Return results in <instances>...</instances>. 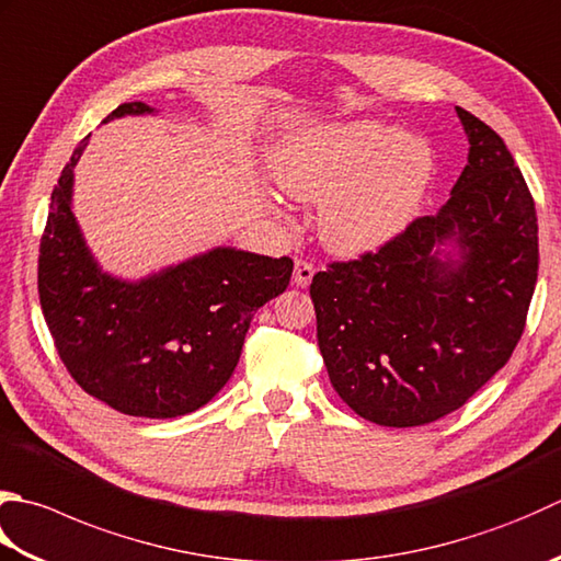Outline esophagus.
Segmentation results:
<instances>
[{
    "label": "esophagus",
    "mask_w": 561,
    "mask_h": 561,
    "mask_svg": "<svg viewBox=\"0 0 561 561\" xmlns=\"http://www.w3.org/2000/svg\"><path fill=\"white\" fill-rule=\"evenodd\" d=\"M313 274H316V267L311 265V262L296 260V265H294V284H296V287H301V289L309 287Z\"/></svg>",
    "instance_id": "esophagus-1"
}]
</instances>
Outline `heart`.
<instances>
[{
  "label": "heart",
  "mask_w": 561,
  "mask_h": 561,
  "mask_svg": "<svg viewBox=\"0 0 561 561\" xmlns=\"http://www.w3.org/2000/svg\"><path fill=\"white\" fill-rule=\"evenodd\" d=\"M274 178L294 199L321 204L323 245L355 257L389 245L419 218L435 150L415 130L362 116L294 130L274 152Z\"/></svg>",
  "instance_id": "obj_1"
}]
</instances>
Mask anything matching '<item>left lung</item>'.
Returning a JSON list of instances; mask_svg holds the SVG:
<instances>
[{
    "instance_id": "8db88e82",
    "label": "left lung",
    "mask_w": 561,
    "mask_h": 561,
    "mask_svg": "<svg viewBox=\"0 0 561 561\" xmlns=\"http://www.w3.org/2000/svg\"><path fill=\"white\" fill-rule=\"evenodd\" d=\"M467 164L435 216L311 282L333 389L365 421L433 423L506 365L537 282V216L496 130L455 106Z\"/></svg>"
}]
</instances>
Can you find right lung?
<instances>
[{"label": "right lung", "instance_id": "right-lung-1", "mask_svg": "<svg viewBox=\"0 0 561 561\" xmlns=\"http://www.w3.org/2000/svg\"><path fill=\"white\" fill-rule=\"evenodd\" d=\"M156 114L128 102L104 118ZM50 196L38 296L62 365L90 397L138 419H178L211 401L233 375L252 316L291 279L289 257L218 245L140 279L108 274L72 211L75 164Z\"/></svg>", "mask_w": 561, "mask_h": 561}]
</instances>
